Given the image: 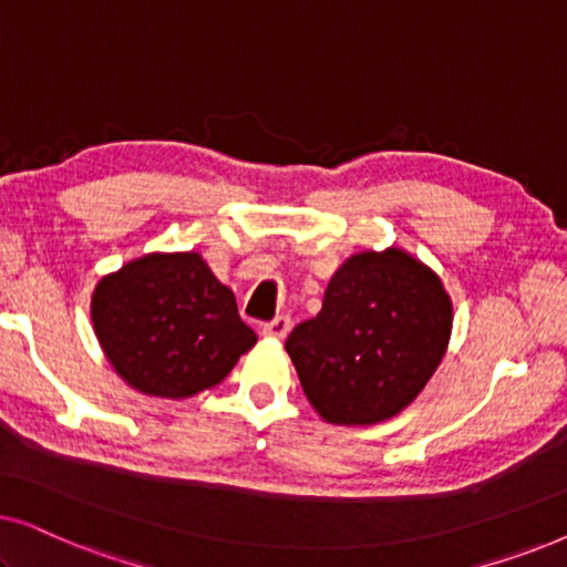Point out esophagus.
I'll use <instances>...</instances> for the list:
<instances>
[{"mask_svg": "<svg viewBox=\"0 0 567 567\" xmlns=\"http://www.w3.org/2000/svg\"><path fill=\"white\" fill-rule=\"evenodd\" d=\"M289 330H291V320L286 315L276 317V320H270V322L262 324V336L276 338V340H281V338L289 336Z\"/></svg>", "mask_w": 567, "mask_h": 567, "instance_id": "34e87169", "label": "esophagus"}]
</instances>
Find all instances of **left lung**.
Wrapping results in <instances>:
<instances>
[{
	"label": "left lung",
	"mask_w": 567,
	"mask_h": 567,
	"mask_svg": "<svg viewBox=\"0 0 567 567\" xmlns=\"http://www.w3.org/2000/svg\"><path fill=\"white\" fill-rule=\"evenodd\" d=\"M452 322V299L423 260L363 250L332 274L320 315L291 330L286 353L322 421L374 425L423 392Z\"/></svg>",
	"instance_id": "8db88e82"
}]
</instances>
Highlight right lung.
I'll return each instance as SVG.
<instances>
[{
  "instance_id": "add662e5",
  "label": "right lung",
  "mask_w": 567,
  "mask_h": 567,
  "mask_svg": "<svg viewBox=\"0 0 567 567\" xmlns=\"http://www.w3.org/2000/svg\"><path fill=\"white\" fill-rule=\"evenodd\" d=\"M92 328L123 382L150 398L212 390L258 336L239 320L235 293L200 252H150L103 276Z\"/></svg>"
}]
</instances>
